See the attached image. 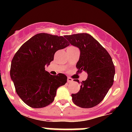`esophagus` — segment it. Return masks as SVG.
Masks as SVG:
<instances>
[{
  "instance_id": "34e87169",
  "label": "esophagus",
  "mask_w": 132,
  "mask_h": 132,
  "mask_svg": "<svg viewBox=\"0 0 132 132\" xmlns=\"http://www.w3.org/2000/svg\"><path fill=\"white\" fill-rule=\"evenodd\" d=\"M67 81H68V83H71V82H72L73 80L72 78H70V77H68Z\"/></svg>"
}]
</instances>
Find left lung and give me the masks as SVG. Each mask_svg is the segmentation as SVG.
Returning <instances> with one entry per match:
<instances>
[{
	"label": "left lung",
	"mask_w": 132,
	"mask_h": 132,
	"mask_svg": "<svg viewBox=\"0 0 132 132\" xmlns=\"http://www.w3.org/2000/svg\"><path fill=\"white\" fill-rule=\"evenodd\" d=\"M71 45L80 49L76 67L78 73L87 72V78L81 82L80 91L72 94L73 102L80 107L91 108L99 104L114 82L115 67L108 52L87 33L65 36ZM79 83V80L74 79Z\"/></svg>",
	"instance_id": "obj_1"
}]
</instances>
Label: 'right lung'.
I'll list each match as a JSON object with an SVG mask.
<instances>
[{
    "label": "right lung",
    "mask_w": 132,
    "mask_h": 132,
    "mask_svg": "<svg viewBox=\"0 0 132 132\" xmlns=\"http://www.w3.org/2000/svg\"><path fill=\"white\" fill-rule=\"evenodd\" d=\"M62 36L47 33L36 34L21 46L13 57L10 76L22 100L32 108H43L54 100L59 87L67 82L63 73L53 76L45 65L54 60L57 51L69 46Z\"/></svg>",
    "instance_id": "right-lung-1"
}]
</instances>
